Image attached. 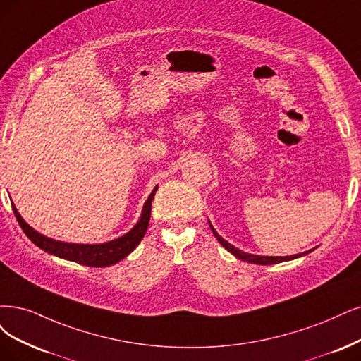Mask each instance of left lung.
Wrapping results in <instances>:
<instances>
[{"label": "left lung", "mask_w": 361, "mask_h": 361, "mask_svg": "<svg viewBox=\"0 0 361 361\" xmlns=\"http://www.w3.org/2000/svg\"><path fill=\"white\" fill-rule=\"evenodd\" d=\"M208 223H209V228H211V231H212V233H214V236L217 238V241L228 250L229 252H232V255L235 256V257H238L239 260H243V262H247V263H256V264H274V263H281V262H288V260H293V259H298V257H302V256H305V255H308V252H311V251H314L315 248H312V250H310V251H305V252H300V255H295V256H284V257H278V256H257V255H250V252H245V251H243V250H239V248H236V247H233L232 244H229L228 241H224V239L217 233V231L212 228V224H211V221L208 220Z\"/></svg>", "instance_id": "8db88e82"}]
</instances>
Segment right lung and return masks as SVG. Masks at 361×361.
<instances>
[{
  "label": "right lung",
  "mask_w": 361,
  "mask_h": 361,
  "mask_svg": "<svg viewBox=\"0 0 361 361\" xmlns=\"http://www.w3.org/2000/svg\"><path fill=\"white\" fill-rule=\"evenodd\" d=\"M156 190H157V185L153 189L150 196L147 197L137 224L125 235L118 236L117 239H113V241L102 243V244H71V243H62V241H56V239L47 238L39 232H37L35 229H32L31 226L22 219L15 204L11 205H13V212H15L16 220L19 221L22 231L37 247L49 252V255H53L65 260L92 266V268H104V266H111L118 263L120 260H123L128 255H130V252L138 247V244L141 243V239L147 232V228H149L150 214H152V201Z\"/></svg>",
  "instance_id": "1"
}]
</instances>
